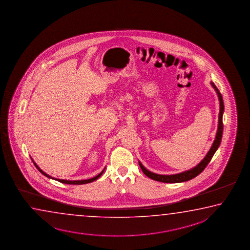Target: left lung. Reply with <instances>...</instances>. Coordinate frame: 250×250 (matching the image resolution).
Here are the masks:
<instances>
[{"mask_svg": "<svg viewBox=\"0 0 250 250\" xmlns=\"http://www.w3.org/2000/svg\"><path fill=\"white\" fill-rule=\"evenodd\" d=\"M211 85L216 91V93L218 94V98L220 101V114H219V124H218V129L216 133L215 139L212 144V147L209 149L208 154L206 155V157H204L203 160L199 163V165H196L193 168L190 169L183 171L181 173L173 174V175H159V174L154 173L149 171L148 169H146L144 165H142V163L139 161L140 167L148 178H151L153 180L159 181L163 183H182L190 180L195 177H197L199 174L201 173L203 171L205 168L208 166L209 162L211 161L212 157H213L216 150L220 146L221 138H222V133H223V123H222V116L224 113V102L222 99V95L220 93L219 89L216 87L213 82H211Z\"/></svg>", "mask_w": 250, "mask_h": 250, "instance_id": "1", "label": "left lung"}]
</instances>
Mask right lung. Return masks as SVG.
I'll return each mask as SVG.
<instances>
[{
    "instance_id": "obj_1",
    "label": "right lung",
    "mask_w": 250,
    "mask_h": 250,
    "mask_svg": "<svg viewBox=\"0 0 250 250\" xmlns=\"http://www.w3.org/2000/svg\"><path fill=\"white\" fill-rule=\"evenodd\" d=\"M31 160L33 161V159H32V158H31ZM33 163H34L35 166L37 167V169H38V170H39V171H40V172L42 174V175H44L45 177H47V178H52V179L57 180V181H59V182L63 183V184H68V185H84V184H87V183H91L93 182V181H95L96 179H98V178H100V177L102 176V173L104 172V170H105V169H106V168H104V169L102 170L101 173L99 174V175H97L96 177H94V178H89V179H85V180H64V179H60V178H52V177H51L50 175H48V174L45 173L44 171H42V169H40V168L38 167V165H37V164H36L34 161H33Z\"/></svg>"
}]
</instances>
